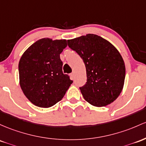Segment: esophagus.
<instances>
[{
  "mask_svg": "<svg viewBox=\"0 0 146 146\" xmlns=\"http://www.w3.org/2000/svg\"><path fill=\"white\" fill-rule=\"evenodd\" d=\"M74 76H75L74 72H73V73H70V78H71V79H73V78H74Z\"/></svg>",
  "mask_w": 146,
  "mask_h": 146,
  "instance_id": "obj_1",
  "label": "esophagus"
}]
</instances>
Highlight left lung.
Listing matches in <instances>:
<instances>
[{"label":"left lung","mask_w":146,"mask_h":146,"mask_svg":"<svg viewBox=\"0 0 146 146\" xmlns=\"http://www.w3.org/2000/svg\"><path fill=\"white\" fill-rule=\"evenodd\" d=\"M68 46L83 60L86 82L80 87L84 100L95 107H105L119 96L125 78L120 52L100 36L88 34L68 40Z\"/></svg>","instance_id":"8db88e82"}]
</instances>
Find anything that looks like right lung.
<instances>
[{"label": "right lung", "instance_id": "1", "mask_svg": "<svg viewBox=\"0 0 146 146\" xmlns=\"http://www.w3.org/2000/svg\"><path fill=\"white\" fill-rule=\"evenodd\" d=\"M66 39H41L24 52L19 63V83L24 95L43 108L55 105L63 98L73 81L62 72L60 54Z\"/></svg>", "mask_w": 146, "mask_h": 146}]
</instances>
